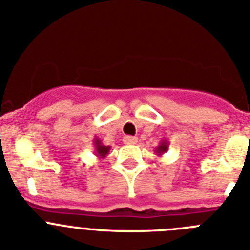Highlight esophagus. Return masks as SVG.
I'll return each instance as SVG.
<instances>
[{"instance_id":"obj_1","label":"esophagus","mask_w":250,"mask_h":250,"mask_svg":"<svg viewBox=\"0 0 250 250\" xmlns=\"http://www.w3.org/2000/svg\"><path fill=\"white\" fill-rule=\"evenodd\" d=\"M124 143L126 145H135L138 143V139L135 136H125L124 138Z\"/></svg>"}]
</instances>
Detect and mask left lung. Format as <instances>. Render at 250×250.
Returning a JSON list of instances; mask_svg holds the SVG:
<instances>
[{
	"label": "left lung",
	"mask_w": 250,
	"mask_h": 250,
	"mask_svg": "<svg viewBox=\"0 0 250 250\" xmlns=\"http://www.w3.org/2000/svg\"><path fill=\"white\" fill-rule=\"evenodd\" d=\"M167 149H169V141H167V139H164V140L160 141V144H159L158 147L155 149V155H164L165 152L167 151Z\"/></svg>",
	"instance_id": "left-lung-1"
}]
</instances>
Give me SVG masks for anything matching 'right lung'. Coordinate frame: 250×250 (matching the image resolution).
Returning <instances> with one entry per match:
<instances>
[{
    "instance_id": "right-lung-1",
    "label": "right lung",
    "mask_w": 250,
    "mask_h": 250,
    "mask_svg": "<svg viewBox=\"0 0 250 250\" xmlns=\"http://www.w3.org/2000/svg\"><path fill=\"white\" fill-rule=\"evenodd\" d=\"M92 144H94V155L98 156V159H105L109 154L110 146H106V145L103 144V141L98 138V136H95L94 140H92Z\"/></svg>"
}]
</instances>
